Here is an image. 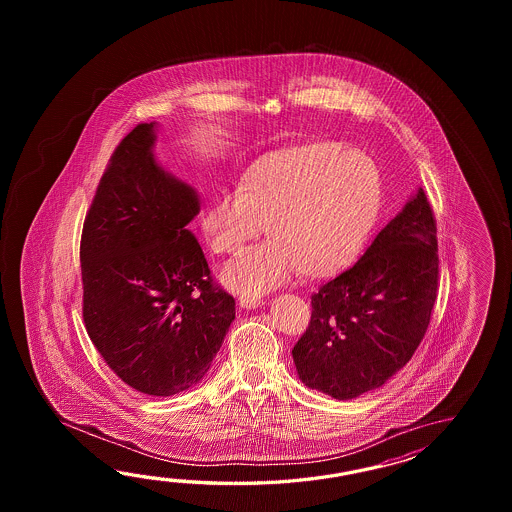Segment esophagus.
<instances>
[{"instance_id":"esophagus-1","label":"esophagus","mask_w":512,"mask_h":512,"mask_svg":"<svg viewBox=\"0 0 512 512\" xmlns=\"http://www.w3.org/2000/svg\"><path fill=\"white\" fill-rule=\"evenodd\" d=\"M263 304H265L263 300H256V298H241L240 300L243 309H256V307H261Z\"/></svg>"}]
</instances>
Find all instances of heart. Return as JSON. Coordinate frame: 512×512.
Here are the masks:
<instances>
[{"instance_id": "heart-1", "label": "heart", "mask_w": 512, "mask_h": 512, "mask_svg": "<svg viewBox=\"0 0 512 512\" xmlns=\"http://www.w3.org/2000/svg\"><path fill=\"white\" fill-rule=\"evenodd\" d=\"M381 196L370 155L338 142L302 144L254 161L238 192L208 203L201 232L210 251L234 254L267 227L272 240L241 252L221 272L230 291L256 298L296 271L320 280L349 267L370 238Z\"/></svg>"}]
</instances>
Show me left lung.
<instances>
[{
	"mask_svg": "<svg viewBox=\"0 0 512 512\" xmlns=\"http://www.w3.org/2000/svg\"><path fill=\"white\" fill-rule=\"evenodd\" d=\"M437 229L423 188L348 271L311 296V322L293 349L307 388L355 399L412 359L437 298Z\"/></svg>",
	"mask_w": 512,
	"mask_h": 512,
	"instance_id": "left-lung-1",
	"label": "left lung"
}]
</instances>
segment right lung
Segmentation results:
<instances>
[{
	"label": "right lung",
	"mask_w": 512,
	"mask_h": 512,
	"mask_svg": "<svg viewBox=\"0 0 512 512\" xmlns=\"http://www.w3.org/2000/svg\"><path fill=\"white\" fill-rule=\"evenodd\" d=\"M155 122L139 124L109 159L80 241L87 335L137 392L168 397L201 381L236 318L188 223L190 185L153 157Z\"/></svg>",
	"instance_id": "add662e5"
}]
</instances>
